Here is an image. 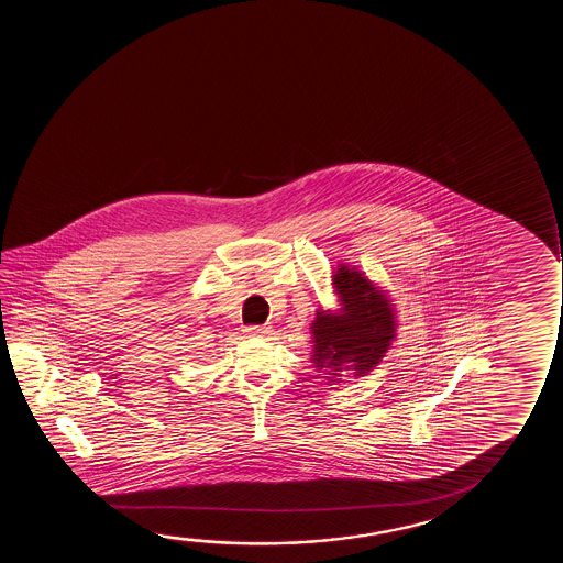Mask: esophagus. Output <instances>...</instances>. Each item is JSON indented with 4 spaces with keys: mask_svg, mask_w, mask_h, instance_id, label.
<instances>
[{
    "mask_svg": "<svg viewBox=\"0 0 563 563\" xmlns=\"http://www.w3.org/2000/svg\"><path fill=\"white\" fill-rule=\"evenodd\" d=\"M244 332H246L247 336H265V334H271L269 324H247L244 327Z\"/></svg>",
    "mask_w": 563,
    "mask_h": 563,
    "instance_id": "esophagus-1",
    "label": "esophagus"
}]
</instances>
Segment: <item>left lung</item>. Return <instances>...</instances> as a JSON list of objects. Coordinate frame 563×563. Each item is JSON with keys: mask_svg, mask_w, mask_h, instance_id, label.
<instances>
[{"mask_svg": "<svg viewBox=\"0 0 563 563\" xmlns=\"http://www.w3.org/2000/svg\"><path fill=\"white\" fill-rule=\"evenodd\" d=\"M334 286L342 300V316L317 313L311 323L316 344L311 360L317 369L331 371L332 377H342V367H352L355 377H363L383 360L393 342V309L360 271L347 269V265L336 271Z\"/></svg>", "mask_w": 563, "mask_h": 563, "instance_id": "1", "label": "left lung"}]
</instances>
